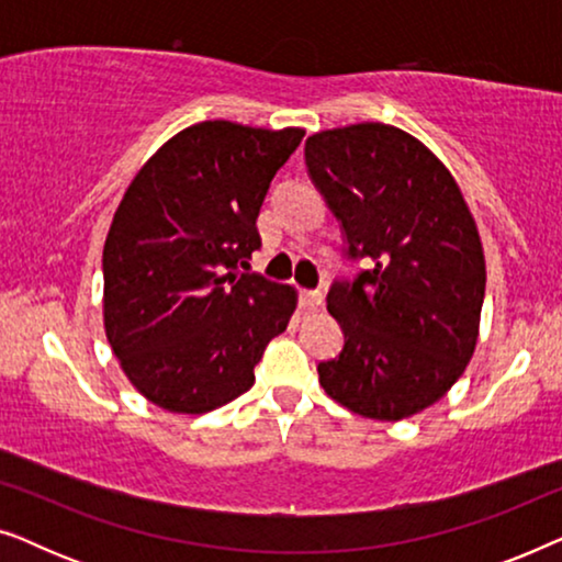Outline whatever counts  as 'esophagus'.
Returning a JSON list of instances; mask_svg holds the SVG:
<instances>
[{
    "instance_id": "obj_1",
    "label": "esophagus",
    "mask_w": 562,
    "mask_h": 562,
    "mask_svg": "<svg viewBox=\"0 0 562 562\" xmlns=\"http://www.w3.org/2000/svg\"><path fill=\"white\" fill-rule=\"evenodd\" d=\"M322 296L319 291H310V289H302L299 291V304L304 306V310H317V306H322Z\"/></svg>"
}]
</instances>
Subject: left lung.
Listing matches in <instances>:
<instances>
[{
	"mask_svg": "<svg viewBox=\"0 0 562 562\" xmlns=\"http://www.w3.org/2000/svg\"><path fill=\"white\" fill-rule=\"evenodd\" d=\"M304 160L348 258L373 263L329 286L345 345L317 366L322 389L368 419L419 414L448 394L479 342L486 260L473 214L442 160L394 125L322 130L306 137Z\"/></svg>",
	"mask_w": 562,
	"mask_h": 562,
	"instance_id": "8db88e82",
	"label": "left lung"
}]
</instances>
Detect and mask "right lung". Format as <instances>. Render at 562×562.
<instances>
[{"label": "right lung", "mask_w": 562, "mask_h": 562, "mask_svg": "<svg viewBox=\"0 0 562 562\" xmlns=\"http://www.w3.org/2000/svg\"><path fill=\"white\" fill-rule=\"evenodd\" d=\"M302 127L227 120L181 130L135 173L104 243V333L122 371L160 409L204 414L245 394L296 291L240 273L258 212Z\"/></svg>", "instance_id": "right-lung-1"}]
</instances>
